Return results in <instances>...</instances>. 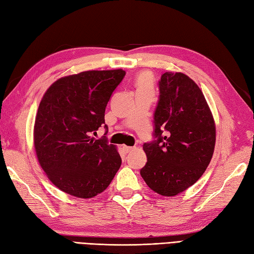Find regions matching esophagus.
I'll list each match as a JSON object with an SVG mask.
<instances>
[{
	"instance_id": "1",
	"label": "esophagus",
	"mask_w": 254,
	"mask_h": 254,
	"mask_svg": "<svg viewBox=\"0 0 254 254\" xmlns=\"http://www.w3.org/2000/svg\"><path fill=\"white\" fill-rule=\"evenodd\" d=\"M133 149H135L134 147H129V146H123V150H125L126 152H129V151H132Z\"/></svg>"
}]
</instances>
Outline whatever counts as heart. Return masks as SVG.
Listing matches in <instances>:
<instances>
[{
	"instance_id": "1",
	"label": "heart",
	"mask_w": 254,
	"mask_h": 254,
	"mask_svg": "<svg viewBox=\"0 0 254 254\" xmlns=\"http://www.w3.org/2000/svg\"><path fill=\"white\" fill-rule=\"evenodd\" d=\"M151 76L148 73H141L137 78V84L139 87H149Z\"/></svg>"
}]
</instances>
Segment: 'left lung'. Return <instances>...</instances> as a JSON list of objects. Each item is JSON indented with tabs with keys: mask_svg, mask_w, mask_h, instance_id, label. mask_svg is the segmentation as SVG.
Masks as SVG:
<instances>
[{
	"mask_svg": "<svg viewBox=\"0 0 254 254\" xmlns=\"http://www.w3.org/2000/svg\"><path fill=\"white\" fill-rule=\"evenodd\" d=\"M154 140L143 145L147 163L140 175L167 197L193 185L204 173L215 145V126L199 86L184 73L166 72L158 81Z\"/></svg>",
	"mask_w": 254,
	"mask_h": 254,
	"instance_id": "obj_1",
	"label": "left lung"
}]
</instances>
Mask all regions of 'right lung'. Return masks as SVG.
<instances>
[{
    "label": "right lung",
    "instance_id": "obj_1",
    "mask_svg": "<svg viewBox=\"0 0 254 254\" xmlns=\"http://www.w3.org/2000/svg\"><path fill=\"white\" fill-rule=\"evenodd\" d=\"M126 75L122 69L91 70L54 82L41 100L34 125V148L47 178L79 198L104 191L121 166L107 137L94 139L105 125L106 106Z\"/></svg>",
    "mask_w": 254,
    "mask_h": 254
}]
</instances>
